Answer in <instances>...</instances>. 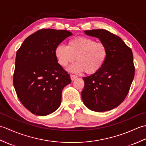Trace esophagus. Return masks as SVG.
<instances>
[{
	"label": "esophagus",
	"mask_w": 146,
	"mask_h": 146,
	"mask_svg": "<svg viewBox=\"0 0 146 146\" xmlns=\"http://www.w3.org/2000/svg\"><path fill=\"white\" fill-rule=\"evenodd\" d=\"M70 78H71V80H72V81H73V80H75L77 78V76L74 75H71Z\"/></svg>",
	"instance_id": "1"
}]
</instances>
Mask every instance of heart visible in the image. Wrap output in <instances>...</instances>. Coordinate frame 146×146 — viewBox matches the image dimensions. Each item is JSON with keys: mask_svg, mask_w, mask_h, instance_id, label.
I'll list each match as a JSON object with an SVG mask.
<instances>
[{"mask_svg": "<svg viewBox=\"0 0 146 146\" xmlns=\"http://www.w3.org/2000/svg\"><path fill=\"white\" fill-rule=\"evenodd\" d=\"M54 55L61 66L66 67L75 60L76 63L68 68L71 72L85 71L88 75L96 73L104 66L108 56L107 47L104 43L85 36L70 39L68 45L60 44L54 49Z\"/></svg>", "mask_w": 146, "mask_h": 146, "instance_id": "heart-1", "label": "heart"}]
</instances>
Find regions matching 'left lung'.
I'll list each match as a JSON object with an SVG mask.
<instances>
[{
	"label": "left lung",
	"mask_w": 146,
	"mask_h": 146,
	"mask_svg": "<svg viewBox=\"0 0 146 146\" xmlns=\"http://www.w3.org/2000/svg\"><path fill=\"white\" fill-rule=\"evenodd\" d=\"M106 45L108 56L98 72L83 77L81 95L90 110L102 112L112 110L124 100L134 77L135 68L131 49L120 37L105 29L85 31Z\"/></svg>",
	"instance_id": "obj_1"
}]
</instances>
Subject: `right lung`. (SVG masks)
Returning a JSON list of instances; mask_svg holds the SVG:
<instances>
[{"instance_id": "1", "label": "right lung", "mask_w": 146, "mask_h": 146, "mask_svg": "<svg viewBox=\"0 0 146 146\" xmlns=\"http://www.w3.org/2000/svg\"><path fill=\"white\" fill-rule=\"evenodd\" d=\"M73 34L66 30H39L24 40L15 57L14 88L23 105L32 113L45 116L56 110L70 76L58 63L57 46Z\"/></svg>"}]
</instances>
